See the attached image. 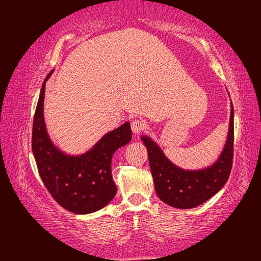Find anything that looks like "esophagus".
Wrapping results in <instances>:
<instances>
[{
  "instance_id": "obj_1",
  "label": "esophagus",
  "mask_w": 261,
  "mask_h": 261,
  "mask_svg": "<svg viewBox=\"0 0 261 261\" xmlns=\"http://www.w3.org/2000/svg\"><path fill=\"white\" fill-rule=\"evenodd\" d=\"M147 123L145 122V120H141V119H135L134 121L131 122V129L132 132L136 135H139L140 132H142L143 130L146 129Z\"/></svg>"
}]
</instances>
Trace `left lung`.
Here are the masks:
<instances>
[{
	"label": "left lung",
	"instance_id": "8db88e82",
	"mask_svg": "<svg viewBox=\"0 0 261 261\" xmlns=\"http://www.w3.org/2000/svg\"><path fill=\"white\" fill-rule=\"evenodd\" d=\"M233 105L231 103L228 137L216 162L206 168L186 170L165 156L151 138L141 136L148 150L154 190L166 204L177 208H193L214 196L228 180L233 160Z\"/></svg>",
	"mask_w": 261,
	"mask_h": 261
}]
</instances>
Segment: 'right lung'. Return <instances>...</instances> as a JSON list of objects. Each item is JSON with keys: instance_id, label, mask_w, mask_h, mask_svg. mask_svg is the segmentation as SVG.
Returning a JSON list of instances; mask_svg holds the SVG:
<instances>
[{"instance_id": "obj_1", "label": "right lung", "mask_w": 261, "mask_h": 261, "mask_svg": "<svg viewBox=\"0 0 261 261\" xmlns=\"http://www.w3.org/2000/svg\"><path fill=\"white\" fill-rule=\"evenodd\" d=\"M47 75L39 95L32 126V152L39 175L55 201L70 212H96L112 201L116 186L111 163L114 152L132 139L129 122L108 132L90 150L82 154H68L54 145L43 118Z\"/></svg>"}]
</instances>
